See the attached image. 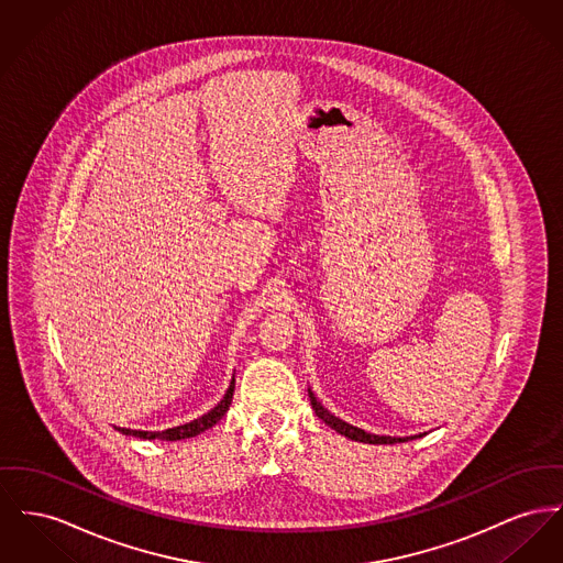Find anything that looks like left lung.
Wrapping results in <instances>:
<instances>
[{
  "instance_id": "1",
  "label": "left lung",
  "mask_w": 563,
  "mask_h": 563,
  "mask_svg": "<svg viewBox=\"0 0 563 563\" xmlns=\"http://www.w3.org/2000/svg\"><path fill=\"white\" fill-rule=\"evenodd\" d=\"M308 396H310V401H312V408H314L317 417H319L321 421H325V426H330L331 430H335L338 433H342V435H346V438L355 440V442H365V444H396V442H408V440L421 438V435H410V438H391V435H376V433H367V431L360 430V428H353V426H349V423L340 421L338 417H333L330 410H325V408L317 401V397H314L312 391H308Z\"/></svg>"
}]
</instances>
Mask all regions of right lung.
Wrapping results in <instances>:
<instances>
[{"instance_id": "1", "label": "right lung", "mask_w": 563, "mask_h": 563, "mask_svg": "<svg viewBox=\"0 0 563 563\" xmlns=\"http://www.w3.org/2000/svg\"><path fill=\"white\" fill-rule=\"evenodd\" d=\"M233 389H235V378H232V385H230L225 397L210 412H206L203 417H199V419L191 421V423H185V426H178V428H172V430L166 431L125 430V428H117V430L123 431L128 435H133V438H142V440L159 438V440H172L174 442V440L194 438V435H198L201 431L210 430L212 426H217L225 417V412L230 410V404H232Z\"/></svg>"}]
</instances>
